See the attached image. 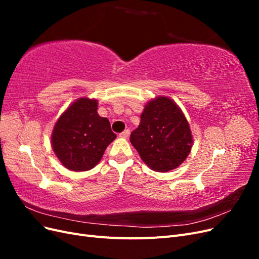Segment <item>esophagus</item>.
<instances>
[{
	"label": "esophagus",
	"instance_id": "obj_1",
	"mask_svg": "<svg viewBox=\"0 0 259 259\" xmlns=\"http://www.w3.org/2000/svg\"><path fill=\"white\" fill-rule=\"evenodd\" d=\"M128 135H130V130H125V131H123L122 133H120V134H119V136L122 137V138H127Z\"/></svg>",
	"mask_w": 259,
	"mask_h": 259
}]
</instances>
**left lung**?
<instances>
[{
	"mask_svg": "<svg viewBox=\"0 0 259 259\" xmlns=\"http://www.w3.org/2000/svg\"><path fill=\"white\" fill-rule=\"evenodd\" d=\"M131 143L151 169L167 171L186 160L191 150L192 136L178 106L161 96L146 105L139 126L132 132Z\"/></svg>",
	"mask_w": 259,
	"mask_h": 259,
	"instance_id": "8db88e82",
	"label": "left lung"
}]
</instances>
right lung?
I'll use <instances>...</instances> for the list:
<instances>
[{
    "label": "right lung",
    "mask_w": 259,
    "mask_h": 259,
    "mask_svg": "<svg viewBox=\"0 0 259 259\" xmlns=\"http://www.w3.org/2000/svg\"><path fill=\"white\" fill-rule=\"evenodd\" d=\"M115 137L109 120L97 113V101L81 98L58 119L52 145L62 165L83 171L96 165Z\"/></svg>",
    "instance_id": "right-lung-1"
}]
</instances>
